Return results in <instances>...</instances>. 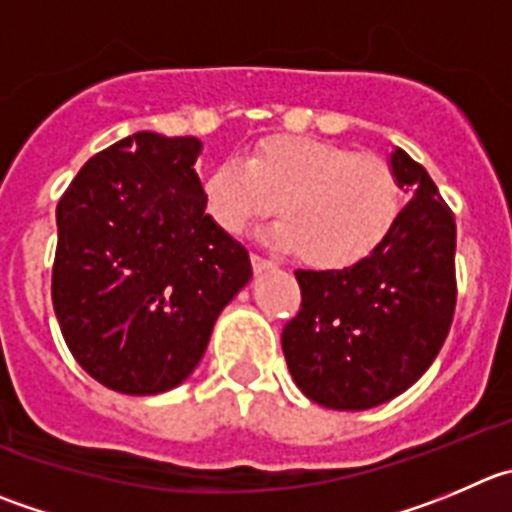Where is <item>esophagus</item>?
Wrapping results in <instances>:
<instances>
[{"mask_svg": "<svg viewBox=\"0 0 512 512\" xmlns=\"http://www.w3.org/2000/svg\"><path fill=\"white\" fill-rule=\"evenodd\" d=\"M251 266L256 274H261V271H269V269H276V264L271 259H264V256H259V253H251Z\"/></svg>", "mask_w": 512, "mask_h": 512, "instance_id": "1", "label": "esophagus"}]
</instances>
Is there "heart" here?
<instances>
[{
    "mask_svg": "<svg viewBox=\"0 0 512 512\" xmlns=\"http://www.w3.org/2000/svg\"><path fill=\"white\" fill-rule=\"evenodd\" d=\"M208 216L231 236L276 211L271 238L316 269L359 264L387 238L402 211L392 165L374 153L304 135H269L243 163L226 160L201 183Z\"/></svg>",
    "mask_w": 512,
    "mask_h": 512,
    "instance_id": "1",
    "label": "heart"
}]
</instances>
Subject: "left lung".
I'll return each mask as SVG.
<instances>
[{"mask_svg":"<svg viewBox=\"0 0 512 512\" xmlns=\"http://www.w3.org/2000/svg\"><path fill=\"white\" fill-rule=\"evenodd\" d=\"M392 168L412 201L387 238L349 269L296 271L301 306L281 347L301 392L329 410H369L412 387L455 314V216L405 150Z\"/></svg>","mask_w":512,"mask_h":512,"instance_id":"left-lung-1","label":"left lung"}]
</instances>
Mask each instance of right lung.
<instances>
[{
  "instance_id": "obj_1",
  "label": "right lung",
  "mask_w": 512,
  "mask_h": 512,
  "mask_svg": "<svg viewBox=\"0 0 512 512\" xmlns=\"http://www.w3.org/2000/svg\"><path fill=\"white\" fill-rule=\"evenodd\" d=\"M196 138L135 133L92 155L57 203L52 306L82 369L123 394L178 387L248 251L206 213Z\"/></svg>"
}]
</instances>
